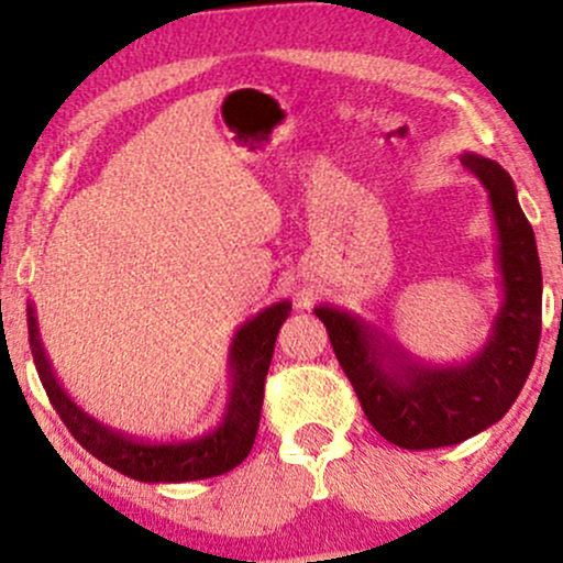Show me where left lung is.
<instances>
[{
	"label": "left lung",
	"instance_id": "left-lung-1",
	"mask_svg": "<svg viewBox=\"0 0 563 563\" xmlns=\"http://www.w3.org/2000/svg\"><path fill=\"white\" fill-rule=\"evenodd\" d=\"M461 161L487 190L497 230L503 301L479 352L452 365H426L357 314L331 303L314 307L367 421L405 450L466 442L500 421L519 397L540 344V256L514 179L476 153Z\"/></svg>",
	"mask_w": 563,
	"mask_h": 563
}]
</instances>
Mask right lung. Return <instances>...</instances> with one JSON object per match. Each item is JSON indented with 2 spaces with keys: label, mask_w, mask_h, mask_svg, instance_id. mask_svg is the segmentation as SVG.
<instances>
[{
  "label": "right lung",
  "mask_w": 563,
  "mask_h": 563,
  "mask_svg": "<svg viewBox=\"0 0 563 563\" xmlns=\"http://www.w3.org/2000/svg\"><path fill=\"white\" fill-rule=\"evenodd\" d=\"M288 314L290 301H277L238 328L230 344V397L222 421L206 434L174 439V442H147V439L129 437L124 431H115L89 412H84L68 397L55 376L53 365H49L47 352L42 346V335H38L34 303H29V341L36 373L42 378L49 402L84 450L92 452L97 461L129 476V479L147 484H179L228 474V471L241 466L254 448L264 402V378H267L269 363H273L277 331Z\"/></svg>",
  "instance_id": "obj_1"
}]
</instances>
